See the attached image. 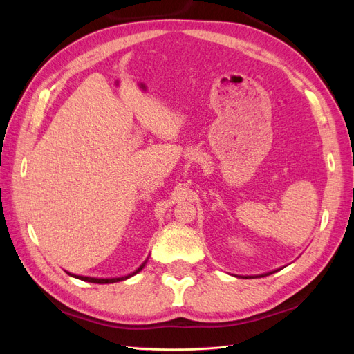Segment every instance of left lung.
I'll list each match as a JSON object with an SVG mask.
<instances>
[{"label": "left lung", "mask_w": 354, "mask_h": 354, "mask_svg": "<svg viewBox=\"0 0 354 354\" xmlns=\"http://www.w3.org/2000/svg\"><path fill=\"white\" fill-rule=\"evenodd\" d=\"M281 269H277V270H273V272H269V273H264V274H255V276H238V277H243V279H254V277H264V276H269V274H272V273H276V272H279Z\"/></svg>", "instance_id": "8db88e82"}]
</instances>
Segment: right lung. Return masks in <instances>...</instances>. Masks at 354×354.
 I'll return each mask as SVG.
<instances>
[{
	"label": "right lung",
	"instance_id": "add662e5",
	"mask_svg": "<svg viewBox=\"0 0 354 354\" xmlns=\"http://www.w3.org/2000/svg\"><path fill=\"white\" fill-rule=\"evenodd\" d=\"M146 263H147V260H146L140 267H137V269H136L133 273H130V274H125V276H120V277H91V276H80V274H73V273H69L68 270H65V272H66L69 276H72V277H77V279L84 281V282H91V283H115V282L125 281V279H128V277H131V276L137 274L138 272H142Z\"/></svg>",
	"mask_w": 354,
	"mask_h": 354
}]
</instances>
